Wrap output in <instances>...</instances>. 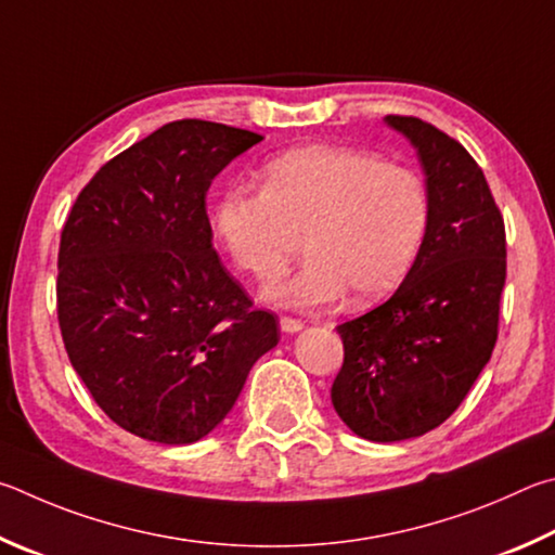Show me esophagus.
<instances>
[{"label":"esophagus","instance_id":"34e87169","mask_svg":"<svg viewBox=\"0 0 555 555\" xmlns=\"http://www.w3.org/2000/svg\"><path fill=\"white\" fill-rule=\"evenodd\" d=\"M280 328H283L285 334H297V332H302L305 324L293 317H280Z\"/></svg>","mask_w":555,"mask_h":555}]
</instances>
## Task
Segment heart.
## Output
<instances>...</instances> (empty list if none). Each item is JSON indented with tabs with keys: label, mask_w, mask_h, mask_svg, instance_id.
<instances>
[{
	"label": "heart",
	"mask_w": 555,
	"mask_h": 555,
	"mask_svg": "<svg viewBox=\"0 0 555 555\" xmlns=\"http://www.w3.org/2000/svg\"><path fill=\"white\" fill-rule=\"evenodd\" d=\"M431 199L412 168L353 145L314 143L280 153L260 170V192L231 188L211 209L229 260L258 283L283 275L297 236L307 262L266 299L293 309L356 305L392 295L420 260Z\"/></svg>",
	"instance_id": "obj_1"
}]
</instances>
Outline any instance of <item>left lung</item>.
Masks as SVG:
<instances>
[{
  "label": "left lung",
  "mask_w": 555,
  "mask_h": 555,
  "mask_svg": "<svg viewBox=\"0 0 555 555\" xmlns=\"http://www.w3.org/2000/svg\"><path fill=\"white\" fill-rule=\"evenodd\" d=\"M420 155L431 223L420 260L385 305L338 324L344 365L332 402L361 439L392 443L459 410L498 341L507 278L504 221L482 170L416 116H385Z\"/></svg>",
  "instance_id": "8db88e82"
}]
</instances>
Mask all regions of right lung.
<instances>
[{
  "instance_id": "add662e5",
  "label": "right lung",
  "mask_w": 555,
  "mask_h": 555,
  "mask_svg": "<svg viewBox=\"0 0 555 555\" xmlns=\"http://www.w3.org/2000/svg\"><path fill=\"white\" fill-rule=\"evenodd\" d=\"M262 135L227 124H165L87 182L57 253V322L94 402L145 441L194 443L223 422L275 317L211 246L207 190Z\"/></svg>"
}]
</instances>
